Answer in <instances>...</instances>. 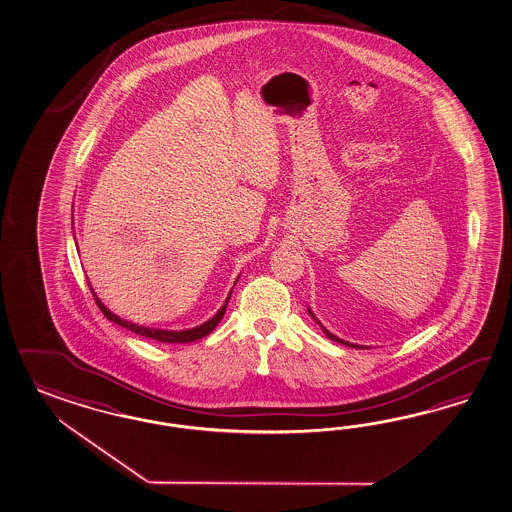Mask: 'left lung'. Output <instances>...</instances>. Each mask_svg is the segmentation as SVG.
I'll return each mask as SVG.
<instances>
[{
    "instance_id": "obj_1",
    "label": "left lung",
    "mask_w": 512,
    "mask_h": 512,
    "mask_svg": "<svg viewBox=\"0 0 512 512\" xmlns=\"http://www.w3.org/2000/svg\"><path fill=\"white\" fill-rule=\"evenodd\" d=\"M309 314H311L312 318H314V320H316V316H314V314H312L311 311H309ZM316 322H318V320H316ZM318 324H320V322H318ZM322 329H324L325 335H327V337L331 338V340H337V342H342V344H346V346H349V348H362V346H355V344H349V342H344V340H340V338L335 337V335H331V333H329V331H327V329H325V327H322Z\"/></svg>"
}]
</instances>
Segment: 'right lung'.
I'll list each match as a JSON object with an SVG mask.
<instances>
[{"instance_id":"right-lung-1","label":"right lung","mask_w":512,"mask_h":512,"mask_svg":"<svg viewBox=\"0 0 512 512\" xmlns=\"http://www.w3.org/2000/svg\"><path fill=\"white\" fill-rule=\"evenodd\" d=\"M88 287H90V285H88ZM90 292H92V288H90ZM92 296H94V300L98 303L100 311L105 314V318H107V320H111L114 324L122 325L125 329H129V331L137 333L140 337L151 338V340H157V342H168V344H174V342L175 344H177V342H181V344H183V342H192V340L207 337V335L211 333L212 329L218 325V322L224 318L227 301L231 298V294H229V298L225 301L224 307H222L220 311L216 312L209 322H205V324L200 325V327H194V329H188V331H161V329H150V327H142V325L129 324V322H125V320L118 318V316L109 311V309H105V305L96 298V294H94V292H92Z\"/></svg>"}]
</instances>
